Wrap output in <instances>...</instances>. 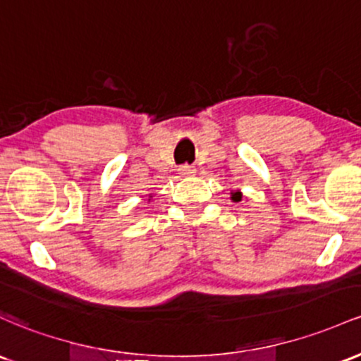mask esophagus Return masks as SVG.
Wrapping results in <instances>:
<instances>
[{
    "instance_id": "34e87169",
    "label": "esophagus",
    "mask_w": 361,
    "mask_h": 361,
    "mask_svg": "<svg viewBox=\"0 0 361 361\" xmlns=\"http://www.w3.org/2000/svg\"><path fill=\"white\" fill-rule=\"evenodd\" d=\"M178 171H180V174H183V176H190V174L195 173V168L193 166H188V164H183L178 168Z\"/></svg>"
}]
</instances>
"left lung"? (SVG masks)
I'll return each mask as SVG.
<instances>
[{
    "instance_id": "1",
    "label": "left lung",
    "mask_w": 361,
    "mask_h": 361,
    "mask_svg": "<svg viewBox=\"0 0 361 361\" xmlns=\"http://www.w3.org/2000/svg\"><path fill=\"white\" fill-rule=\"evenodd\" d=\"M233 200H235V202H240V200H241V195H240V193H235V195H233Z\"/></svg>"
}]
</instances>
